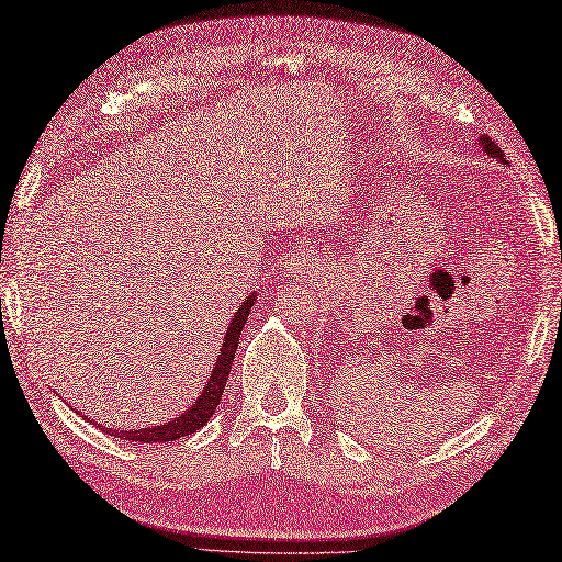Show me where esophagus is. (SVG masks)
Segmentation results:
<instances>
[{"mask_svg": "<svg viewBox=\"0 0 562 562\" xmlns=\"http://www.w3.org/2000/svg\"><path fill=\"white\" fill-rule=\"evenodd\" d=\"M310 267H312V260H310V255H295V260L291 262V269H293V274H297V271H310Z\"/></svg>", "mask_w": 562, "mask_h": 562, "instance_id": "34e87169", "label": "esophagus"}]
</instances>
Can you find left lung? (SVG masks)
I'll use <instances>...</instances> for the list:
<instances>
[{
    "instance_id": "obj_1",
    "label": "left lung",
    "mask_w": 562,
    "mask_h": 562,
    "mask_svg": "<svg viewBox=\"0 0 562 562\" xmlns=\"http://www.w3.org/2000/svg\"><path fill=\"white\" fill-rule=\"evenodd\" d=\"M477 144H480V148H482V154H484V156L496 158L498 162L506 165V156L502 154V148H498V146H496V144L490 139V136H480Z\"/></svg>"
}]
</instances>
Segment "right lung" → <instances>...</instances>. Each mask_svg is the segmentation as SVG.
I'll list each match as a JSON object with an SVG mask.
<instances>
[{
  "label": "right lung",
  "mask_w": 562,
  "mask_h": 562,
  "mask_svg": "<svg viewBox=\"0 0 562 562\" xmlns=\"http://www.w3.org/2000/svg\"><path fill=\"white\" fill-rule=\"evenodd\" d=\"M257 300V291H252L244 302H240L238 310L234 312L232 324L226 326L224 333V340L222 347L217 352V361L215 367H212V373L207 378V383L203 387V392L199 394V400H195L184 414L162 423V426H148V428H139V430H117V428H109V426H101V423H94L99 430H103L105 435H113V437H123V439H132V442H175L179 437H187L195 430H201L205 423L210 420V416L215 414V408L222 400V392L226 387V378H229L232 371V361L236 357L238 350V338H240V330H244L246 322H248V314L255 305ZM89 420V418H87ZM92 423V420H89Z\"/></svg>",
  "instance_id": "1"
}]
</instances>
